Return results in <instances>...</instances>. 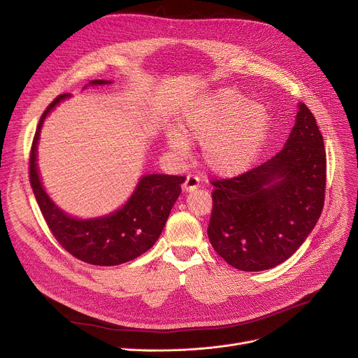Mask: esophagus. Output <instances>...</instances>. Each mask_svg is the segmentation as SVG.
<instances>
[{
    "mask_svg": "<svg viewBox=\"0 0 358 358\" xmlns=\"http://www.w3.org/2000/svg\"><path fill=\"white\" fill-rule=\"evenodd\" d=\"M197 187H199V178L194 177V176H189V177L185 178V182H184V185H182V190H184L185 193H190V192L196 190Z\"/></svg>",
    "mask_w": 358,
    "mask_h": 358,
    "instance_id": "1",
    "label": "esophagus"
}]
</instances>
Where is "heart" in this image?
I'll use <instances>...</instances> for the list:
<instances>
[{
	"label": "heart",
	"instance_id": "1",
	"mask_svg": "<svg viewBox=\"0 0 358 358\" xmlns=\"http://www.w3.org/2000/svg\"><path fill=\"white\" fill-rule=\"evenodd\" d=\"M178 127L166 130L165 141L180 159L190 154V142L201 145V158L220 177L238 176L255 162L264 148L270 120L266 107L248 101L234 88H219L187 104Z\"/></svg>",
	"mask_w": 358,
	"mask_h": 358
}]
</instances>
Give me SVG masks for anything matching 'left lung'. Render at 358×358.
<instances>
[{"label": "left lung", "instance_id": "left-lung-1", "mask_svg": "<svg viewBox=\"0 0 358 358\" xmlns=\"http://www.w3.org/2000/svg\"><path fill=\"white\" fill-rule=\"evenodd\" d=\"M325 182L324 138L310 110L299 103L289 139L275 157L239 177L213 181L212 247L236 270L281 264L313 231Z\"/></svg>", "mask_w": 358, "mask_h": 358}]
</instances>
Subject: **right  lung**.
<instances>
[{
    "instance_id": "1",
    "label": "right lung",
    "mask_w": 358,
    "mask_h": 358,
    "mask_svg": "<svg viewBox=\"0 0 358 358\" xmlns=\"http://www.w3.org/2000/svg\"><path fill=\"white\" fill-rule=\"evenodd\" d=\"M113 81L94 80L88 85H108ZM71 97L62 94L46 108L37 126L31 155L30 182L53 236L73 257L94 266H119L131 261L155 245L174 203L181 193L185 177L165 174H145L139 178L134 193L119 209L97 217H75L56 204L46 193L39 166L37 145L43 122L61 101Z\"/></svg>"
}]
</instances>
